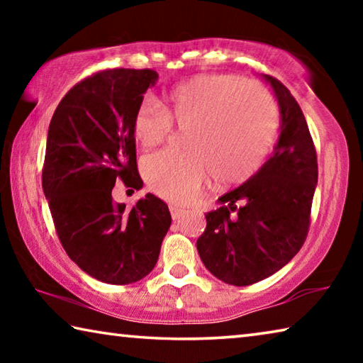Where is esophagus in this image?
Wrapping results in <instances>:
<instances>
[{"mask_svg": "<svg viewBox=\"0 0 363 363\" xmlns=\"http://www.w3.org/2000/svg\"><path fill=\"white\" fill-rule=\"evenodd\" d=\"M169 211H171V218L173 219H179L184 213H186V210H182V208H179L177 205H169Z\"/></svg>", "mask_w": 363, "mask_h": 363, "instance_id": "1", "label": "esophagus"}]
</instances>
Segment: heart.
<instances>
[{
	"label": "heart",
	"instance_id": "b5f03b06",
	"mask_svg": "<svg viewBox=\"0 0 363 363\" xmlns=\"http://www.w3.org/2000/svg\"><path fill=\"white\" fill-rule=\"evenodd\" d=\"M171 126L189 130V153H152L140 168L153 192L187 203L211 177L223 186L253 177L272 149L279 116L261 86L235 75H195L171 88L162 107L144 102L131 133L149 150L168 138Z\"/></svg>",
	"mask_w": 363,
	"mask_h": 363
}]
</instances>
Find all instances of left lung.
<instances>
[{"mask_svg": "<svg viewBox=\"0 0 363 363\" xmlns=\"http://www.w3.org/2000/svg\"><path fill=\"white\" fill-rule=\"evenodd\" d=\"M280 108V136L259 171L205 214L196 240L205 267L229 285L247 286L277 272L303 247L317 186V153L299 104L277 78L262 75Z\"/></svg>", "mask_w": 363, "mask_h": 363, "instance_id": "8db88e82", "label": "left lung"}]
</instances>
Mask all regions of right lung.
<instances>
[{
    "mask_svg": "<svg viewBox=\"0 0 363 363\" xmlns=\"http://www.w3.org/2000/svg\"><path fill=\"white\" fill-rule=\"evenodd\" d=\"M157 79L150 69L94 73L64 96L49 123L43 192L59 240L104 284L128 285L150 274L171 225L168 205L155 195L131 210L112 199L118 179L143 187L131 123Z\"/></svg>",
    "mask_w": 363,
    "mask_h": 363,
    "instance_id": "obj_1",
    "label": "right lung"
}]
</instances>
